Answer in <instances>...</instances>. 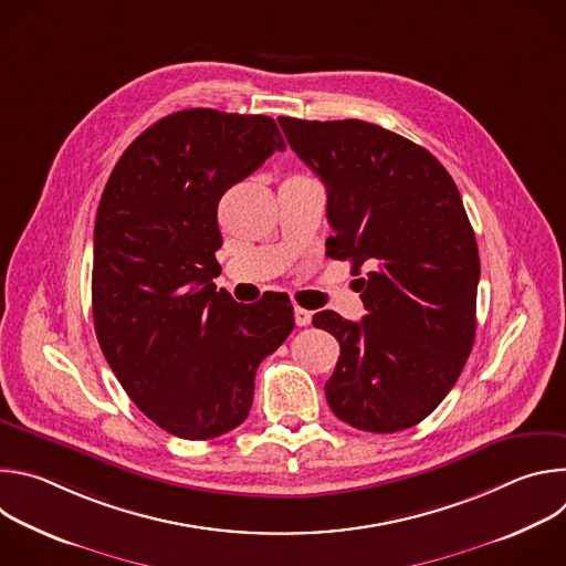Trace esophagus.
Instances as JSON below:
<instances>
[{
    "mask_svg": "<svg viewBox=\"0 0 566 566\" xmlns=\"http://www.w3.org/2000/svg\"><path fill=\"white\" fill-rule=\"evenodd\" d=\"M293 315H295V325H297V327H306L308 322H311V311H306V308H302V306H295V308H293Z\"/></svg>",
    "mask_w": 566,
    "mask_h": 566,
    "instance_id": "1",
    "label": "esophagus"
}]
</instances>
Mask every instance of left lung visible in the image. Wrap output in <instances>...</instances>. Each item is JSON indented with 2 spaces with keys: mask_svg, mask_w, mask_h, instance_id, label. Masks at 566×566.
<instances>
[{
  "mask_svg": "<svg viewBox=\"0 0 566 566\" xmlns=\"http://www.w3.org/2000/svg\"><path fill=\"white\" fill-rule=\"evenodd\" d=\"M327 188V255L349 260L367 315L317 311L340 343L332 412L365 432L421 423L457 382L472 343L479 253L461 195L421 145L365 120L277 118Z\"/></svg>",
  "mask_w": 566,
  "mask_h": 566,
  "instance_id": "obj_1",
  "label": "left lung"
}]
</instances>
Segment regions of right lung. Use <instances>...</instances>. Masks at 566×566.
<instances>
[{"label":"right lung","mask_w":566,"mask_h":566,"mask_svg":"<svg viewBox=\"0 0 566 566\" xmlns=\"http://www.w3.org/2000/svg\"><path fill=\"white\" fill-rule=\"evenodd\" d=\"M286 143L269 116L184 109L118 158L94 228L101 349L138 410L206 441L251 412L255 371L293 332L284 295L239 304L217 291V206Z\"/></svg>","instance_id":"add662e5"}]
</instances>
